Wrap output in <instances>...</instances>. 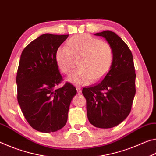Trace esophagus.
I'll return each mask as SVG.
<instances>
[{
  "label": "esophagus",
  "instance_id": "1",
  "mask_svg": "<svg viewBox=\"0 0 156 156\" xmlns=\"http://www.w3.org/2000/svg\"><path fill=\"white\" fill-rule=\"evenodd\" d=\"M76 90H77L78 94H81L82 93V89L80 87H76Z\"/></svg>",
  "mask_w": 156,
  "mask_h": 156
}]
</instances>
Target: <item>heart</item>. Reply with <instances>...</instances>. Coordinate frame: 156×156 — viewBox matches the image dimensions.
I'll return each mask as SVG.
<instances>
[{"mask_svg": "<svg viewBox=\"0 0 156 156\" xmlns=\"http://www.w3.org/2000/svg\"><path fill=\"white\" fill-rule=\"evenodd\" d=\"M67 46H60L56 51V60L60 69L69 74L74 68V57L81 58L80 69L68 77L77 86L85 85L104 78L113 64L114 52L107 42L88 34H78L67 41Z\"/></svg>", "mask_w": 156, "mask_h": 156, "instance_id": "heart-1", "label": "heart"}]
</instances>
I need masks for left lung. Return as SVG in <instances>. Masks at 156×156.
Returning <instances> with one entry per match:
<instances>
[{
    "label": "left lung",
    "instance_id": "obj_1",
    "mask_svg": "<svg viewBox=\"0 0 156 156\" xmlns=\"http://www.w3.org/2000/svg\"><path fill=\"white\" fill-rule=\"evenodd\" d=\"M104 37L113 47V64L100 83L84 87L87 113L91 125L109 129L129 115L136 94V73L133 56L125 42L112 31L95 34Z\"/></svg>",
    "mask_w": 156,
    "mask_h": 156
}]
</instances>
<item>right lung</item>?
Listing matches in <instances>:
<instances>
[{"instance_id":"obj_1","label":"right lung","mask_w":156,"mask_h":156,"mask_svg":"<svg viewBox=\"0 0 156 156\" xmlns=\"http://www.w3.org/2000/svg\"><path fill=\"white\" fill-rule=\"evenodd\" d=\"M69 35L44 34L31 41L21 54L17 71V99L25 119L36 131L60 130L67 121L76 87L63 80L56 51Z\"/></svg>"}]
</instances>
